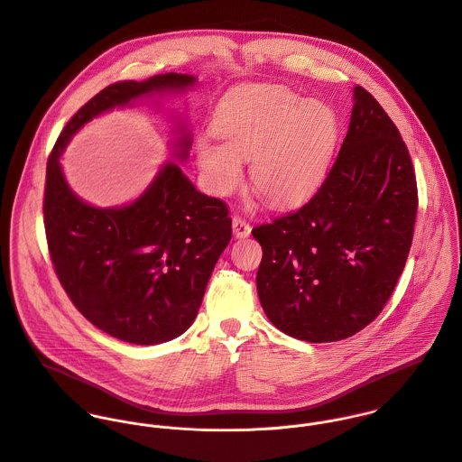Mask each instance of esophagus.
Segmentation results:
<instances>
[{
  "label": "esophagus",
  "mask_w": 462,
  "mask_h": 462,
  "mask_svg": "<svg viewBox=\"0 0 462 462\" xmlns=\"http://www.w3.org/2000/svg\"><path fill=\"white\" fill-rule=\"evenodd\" d=\"M232 230H234V236L237 239H245V237H248L252 234V226L243 217H239V216H234Z\"/></svg>",
  "instance_id": "esophagus-1"
}]
</instances>
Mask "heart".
<instances>
[{"label": "heart", "instance_id": "obj_1", "mask_svg": "<svg viewBox=\"0 0 462 462\" xmlns=\"http://www.w3.org/2000/svg\"><path fill=\"white\" fill-rule=\"evenodd\" d=\"M212 134L196 140V158L208 190L230 194L243 180V160H252L250 181L277 207L308 201L322 187L340 138L337 111L302 98L284 86H250L217 107Z\"/></svg>", "mask_w": 462, "mask_h": 462}]
</instances>
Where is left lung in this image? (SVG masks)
<instances>
[{
    "label": "left lung",
    "instance_id": "obj_1",
    "mask_svg": "<svg viewBox=\"0 0 462 462\" xmlns=\"http://www.w3.org/2000/svg\"><path fill=\"white\" fill-rule=\"evenodd\" d=\"M347 136L300 210L252 230L263 246L257 295L282 333L320 344L369 326L405 268L418 212L409 149L383 107L353 89Z\"/></svg>",
    "mask_w": 462,
    "mask_h": 462
}]
</instances>
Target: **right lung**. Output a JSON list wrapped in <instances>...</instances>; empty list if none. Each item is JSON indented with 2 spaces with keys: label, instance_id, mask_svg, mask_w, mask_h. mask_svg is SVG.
<instances>
[{
  "label": "right lung",
  "instance_id": "right-lung-1",
  "mask_svg": "<svg viewBox=\"0 0 462 462\" xmlns=\"http://www.w3.org/2000/svg\"><path fill=\"white\" fill-rule=\"evenodd\" d=\"M196 82L194 75L162 73L104 88L66 124L46 165L42 210L55 273L95 328L136 346L169 342L192 326L232 237L228 208L201 194L175 162L162 163L133 201L95 207L71 190L60 156L93 118L154 95L183 93ZM172 134V158L185 163L192 145L185 118Z\"/></svg>",
  "mask_w": 462,
  "mask_h": 462
}]
</instances>
